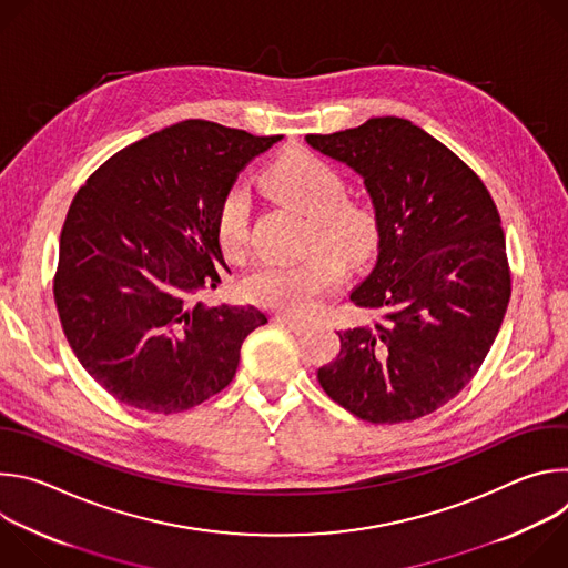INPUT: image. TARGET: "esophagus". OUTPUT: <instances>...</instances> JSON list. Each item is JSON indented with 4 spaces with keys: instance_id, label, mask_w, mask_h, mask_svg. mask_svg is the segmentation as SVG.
<instances>
[{
    "instance_id": "34e87169",
    "label": "esophagus",
    "mask_w": 568,
    "mask_h": 568,
    "mask_svg": "<svg viewBox=\"0 0 568 568\" xmlns=\"http://www.w3.org/2000/svg\"><path fill=\"white\" fill-rule=\"evenodd\" d=\"M278 326H285L287 331H292L294 335H303L310 331V323L307 321H298V318H292V316H276L274 318Z\"/></svg>"
}]
</instances>
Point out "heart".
<instances>
[{
	"instance_id": "b5f03b06",
	"label": "heart",
	"mask_w": 568,
	"mask_h": 568,
	"mask_svg": "<svg viewBox=\"0 0 568 568\" xmlns=\"http://www.w3.org/2000/svg\"><path fill=\"white\" fill-rule=\"evenodd\" d=\"M263 182L274 195L307 215V247L323 242L351 263L371 254L377 240L375 215L346 202L348 182L331 161L307 150H290L272 161ZM247 222V193L231 189L222 197L215 217V237L224 256L235 258L245 250ZM332 251L314 247L294 263H263L242 281V294L263 307L296 316L307 314L318 296L342 278V261Z\"/></svg>"
}]
</instances>
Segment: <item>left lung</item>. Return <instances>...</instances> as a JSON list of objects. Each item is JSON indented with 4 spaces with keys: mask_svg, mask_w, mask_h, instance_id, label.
<instances>
[{
    "mask_svg": "<svg viewBox=\"0 0 568 568\" xmlns=\"http://www.w3.org/2000/svg\"><path fill=\"white\" fill-rule=\"evenodd\" d=\"M305 141L364 180L377 261L351 301L384 314L337 333L342 351L318 384L373 425L423 418L474 377L499 335L510 301L499 211L476 173L407 119Z\"/></svg>",
    "mask_w": 568,
    "mask_h": 568,
    "instance_id": "1",
    "label": "left lung"
}]
</instances>
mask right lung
I'll use <instances>...</instances> for the list:
<instances>
[{"mask_svg": "<svg viewBox=\"0 0 568 568\" xmlns=\"http://www.w3.org/2000/svg\"><path fill=\"white\" fill-rule=\"evenodd\" d=\"M283 136L189 119L110 156L73 197L53 296L64 337L112 397L178 414L220 393L240 346L267 316L254 305L206 307L226 270L215 237L222 197Z\"/></svg>", "mask_w": 568, "mask_h": 568, "instance_id": "obj_1", "label": "right lung"}]
</instances>
